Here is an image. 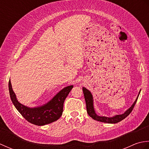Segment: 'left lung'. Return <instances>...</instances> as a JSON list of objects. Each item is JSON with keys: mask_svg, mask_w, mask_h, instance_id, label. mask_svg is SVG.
Returning <instances> with one entry per match:
<instances>
[{"mask_svg": "<svg viewBox=\"0 0 149 149\" xmlns=\"http://www.w3.org/2000/svg\"><path fill=\"white\" fill-rule=\"evenodd\" d=\"M83 93H84V99H85V101H86V109H87V112H88V115L91 116L93 119L97 120V121L101 122H104V123H118L120 121H122V120L125 118L126 117H127L129 115V114L131 113L132 109H133L135 104L137 102L138 98L139 96V95H138L137 99H136L134 104H132L130 108L126 111L124 113L122 114V115H116L115 116L111 117V118H109V117L100 116H98L97 115V114L95 113V110H94L93 104V97H92V95H91V93L90 92V91H88L85 88H83ZM139 94H140V93H139Z\"/></svg>", "mask_w": 149, "mask_h": 149, "instance_id": "left-lung-1", "label": "left lung"}]
</instances>
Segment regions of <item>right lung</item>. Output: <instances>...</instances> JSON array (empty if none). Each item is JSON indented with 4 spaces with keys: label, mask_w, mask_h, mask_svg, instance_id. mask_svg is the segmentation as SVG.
Instances as JSON below:
<instances>
[{
    "label": "right lung",
    "mask_w": 149,
    "mask_h": 149,
    "mask_svg": "<svg viewBox=\"0 0 149 149\" xmlns=\"http://www.w3.org/2000/svg\"><path fill=\"white\" fill-rule=\"evenodd\" d=\"M72 88L73 86L63 88L45 105L35 108H29L18 102L14 91H13L11 81H9V91L12 102L25 119L36 125L49 124L56 121L61 117L63 111L65 100Z\"/></svg>",
    "instance_id": "obj_1"
}]
</instances>
